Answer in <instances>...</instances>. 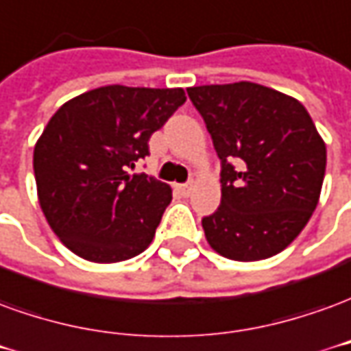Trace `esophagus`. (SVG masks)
I'll use <instances>...</instances> for the list:
<instances>
[{"label":"esophagus","mask_w":351,"mask_h":351,"mask_svg":"<svg viewBox=\"0 0 351 351\" xmlns=\"http://www.w3.org/2000/svg\"><path fill=\"white\" fill-rule=\"evenodd\" d=\"M180 193L183 196H189L193 193V183H185V185H180Z\"/></svg>","instance_id":"obj_1"}]
</instances>
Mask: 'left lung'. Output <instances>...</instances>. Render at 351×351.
Instances as JSON below:
<instances>
[{
    "instance_id": "1",
    "label": "left lung",
    "mask_w": 351,
    "mask_h": 351,
    "mask_svg": "<svg viewBox=\"0 0 351 351\" xmlns=\"http://www.w3.org/2000/svg\"><path fill=\"white\" fill-rule=\"evenodd\" d=\"M221 160V204L204 217L206 240L232 261L268 259L312 217L327 149L299 100L263 84L191 86Z\"/></svg>"
}]
</instances>
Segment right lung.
Segmentation results:
<instances>
[{
  "mask_svg": "<svg viewBox=\"0 0 351 351\" xmlns=\"http://www.w3.org/2000/svg\"><path fill=\"white\" fill-rule=\"evenodd\" d=\"M183 88L109 84L66 101L34 149L37 196L62 243L92 263H119L149 247L171 189L128 170L149 138L185 104Z\"/></svg>",
  "mask_w": 351,
  "mask_h": 351,
  "instance_id": "1",
  "label": "right lung"
}]
</instances>
